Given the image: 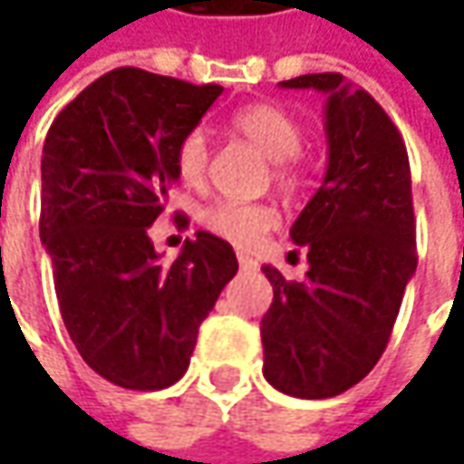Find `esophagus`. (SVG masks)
I'll use <instances>...</instances> for the list:
<instances>
[{"mask_svg":"<svg viewBox=\"0 0 464 464\" xmlns=\"http://www.w3.org/2000/svg\"><path fill=\"white\" fill-rule=\"evenodd\" d=\"M237 263H240L242 271H256L258 268V260L250 258L247 253H237Z\"/></svg>","mask_w":464,"mask_h":464,"instance_id":"esophagus-1","label":"esophagus"}]
</instances>
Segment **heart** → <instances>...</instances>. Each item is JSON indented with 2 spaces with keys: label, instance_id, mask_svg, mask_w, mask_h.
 <instances>
[{
  "label": "heart",
  "instance_id": "heart-1",
  "mask_svg": "<svg viewBox=\"0 0 464 464\" xmlns=\"http://www.w3.org/2000/svg\"><path fill=\"white\" fill-rule=\"evenodd\" d=\"M232 129L245 136L263 157L274 162V180L284 190H295L307 180V165L299 150L304 141V129L299 118L284 111L281 105L256 102L245 105L232 116ZM175 168L180 180L190 188H201L208 172V136L204 129L188 131L175 150ZM201 224L211 235L232 242L237 247H253L263 235L278 224L276 211L266 204H235L217 201L201 211Z\"/></svg>",
  "mask_w": 464,
  "mask_h": 464
}]
</instances>
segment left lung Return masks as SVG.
I'll use <instances>...</instances> for the list:
<instances>
[{
  "label": "left lung",
  "mask_w": 464,
  "mask_h": 464,
  "mask_svg": "<svg viewBox=\"0 0 464 464\" xmlns=\"http://www.w3.org/2000/svg\"><path fill=\"white\" fill-rule=\"evenodd\" d=\"M281 87L328 98V168L289 232L307 253V278L286 281L263 266L274 286L260 320L263 377L286 395L323 401L380 362L416 274L411 165L380 102L343 74H302Z\"/></svg>",
  "instance_id": "8db88e82"
}]
</instances>
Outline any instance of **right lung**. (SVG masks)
<instances>
[{"instance_id":"obj_1","label":"right lung","mask_w":464,"mask_h":464,"mask_svg":"<svg viewBox=\"0 0 464 464\" xmlns=\"http://www.w3.org/2000/svg\"><path fill=\"white\" fill-rule=\"evenodd\" d=\"M222 90L121 66L84 87L45 136L41 242L59 310L82 359L118 387L178 382L237 274L232 245L204 229L169 266L150 237L180 178L175 150Z\"/></svg>"}]
</instances>
